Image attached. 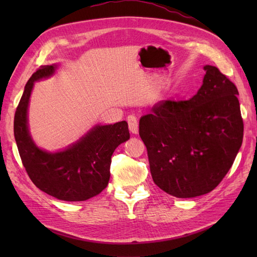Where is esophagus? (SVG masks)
<instances>
[{
    "label": "esophagus",
    "mask_w": 257,
    "mask_h": 257,
    "mask_svg": "<svg viewBox=\"0 0 257 257\" xmlns=\"http://www.w3.org/2000/svg\"><path fill=\"white\" fill-rule=\"evenodd\" d=\"M126 121L128 123V128L133 134H137L138 133V122H137V118L134 114H130Z\"/></svg>",
    "instance_id": "34e87169"
}]
</instances>
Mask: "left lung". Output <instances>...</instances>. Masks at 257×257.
<instances>
[{"label":"left lung","mask_w":257,"mask_h":257,"mask_svg":"<svg viewBox=\"0 0 257 257\" xmlns=\"http://www.w3.org/2000/svg\"><path fill=\"white\" fill-rule=\"evenodd\" d=\"M204 69L203 85L192 98L161 100L139 120L153 181L178 198L215 189L242 144L236 85L217 67Z\"/></svg>","instance_id":"left-lung-1"}]
</instances>
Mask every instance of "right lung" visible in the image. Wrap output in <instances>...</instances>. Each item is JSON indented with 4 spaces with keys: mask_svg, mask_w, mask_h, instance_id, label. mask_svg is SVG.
<instances>
[{
    "mask_svg": "<svg viewBox=\"0 0 257 257\" xmlns=\"http://www.w3.org/2000/svg\"><path fill=\"white\" fill-rule=\"evenodd\" d=\"M56 68L57 65L41 66L31 76L15 113L14 134L22 164L38 189L61 200L82 201L106 189L111 155L130 138V132L125 121L96 125L63 151L51 153L40 149L29 133V100L34 81L48 78Z\"/></svg>",
    "mask_w": 257,
    "mask_h": 257,
    "instance_id": "add662e5",
    "label": "right lung"
}]
</instances>
